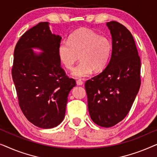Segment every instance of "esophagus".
Masks as SVG:
<instances>
[{
    "label": "esophagus",
    "instance_id": "1",
    "mask_svg": "<svg viewBox=\"0 0 157 157\" xmlns=\"http://www.w3.org/2000/svg\"><path fill=\"white\" fill-rule=\"evenodd\" d=\"M76 84L78 86H81L83 84V81H82L81 80H77L76 81Z\"/></svg>",
    "mask_w": 157,
    "mask_h": 157
}]
</instances>
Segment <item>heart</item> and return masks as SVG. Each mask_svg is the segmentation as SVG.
Here are the masks:
<instances>
[{
    "label": "heart",
    "mask_w": 157,
    "mask_h": 157,
    "mask_svg": "<svg viewBox=\"0 0 157 157\" xmlns=\"http://www.w3.org/2000/svg\"><path fill=\"white\" fill-rule=\"evenodd\" d=\"M113 44L107 36H100L88 29H80L71 34L69 40L59 44L58 54L61 61L68 70H72L78 61H81L73 70L72 76L86 78L94 70L100 71L106 67L111 56Z\"/></svg>",
    "instance_id": "1"
}]
</instances>
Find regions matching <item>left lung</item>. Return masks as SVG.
<instances>
[{
  "label": "left lung",
  "instance_id": "8db88e82",
  "mask_svg": "<svg viewBox=\"0 0 157 157\" xmlns=\"http://www.w3.org/2000/svg\"><path fill=\"white\" fill-rule=\"evenodd\" d=\"M113 51L106 68L85 83L92 121L111 127L122 121L132 108L141 85V60L134 38L121 23H106Z\"/></svg>",
  "mask_w": 157,
  "mask_h": 157
}]
</instances>
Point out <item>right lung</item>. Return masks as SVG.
<instances>
[{"mask_svg": "<svg viewBox=\"0 0 157 157\" xmlns=\"http://www.w3.org/2000/svg\"><path fill=\"white\" fill-rule=\"evenodd\" d=\"M60 36L52 34L49 23L30 29L14 50L12 77L18 104L29 121L38 127H56L65 117L68 95L76 86L61 67ZM33 48L43 52L36 54Z\"/></svg>", "mask_w": 157, "mask_h": 157, "instance_id": "right-lung-1", "label": "right lung"}]
</instances>
